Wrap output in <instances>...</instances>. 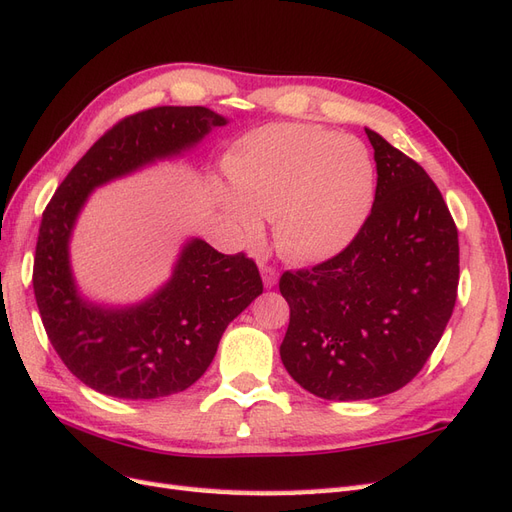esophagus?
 Instances as JSON below:
<instances>
[{"label":"esophagus","mask_w":512,"mask_h":512,"mask_svg":"<svg viewBox=\"0 0 512 512\" xmlns=\"http://www.w3.org/2000/svg\"><path fill=\"white\" fill-rule=\"evenodd\" d=\"M261 279H264L266 287H274L279 281V270L272 266H261Z\"/></svg>","instance_id":"1"}]
</instances>
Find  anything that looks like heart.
<instances>
[{"label":"heart","instance_id":"heart-1","mask_svg":"<svg viewBox=\"0 0 512 512\" xmlns=\"http://www.w3.org/2000/svg\"><path fill=\"white\" fill-rule=\"evenodd\" d=\"M235 192L220 190L222 212L246 242L274 220L279 251L324 261L357 238L376 194L370 149L348 134L309 123H270L248 131L227 157Z\"/></svg>","mask_w":512,"mask_h":512}]
</instances>
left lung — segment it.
<instances>
[{"label":"left lung","instance_id":"8db88e82","mask_svg":"<svg viewBox=\"0 0 512 512\" xmlns=\"http://www.w3.org/2000/svg\"><path fill=\"white\" fill-rule=\"evenodd\" d=\"M376 160L372 214L342 253L283 272L290 305L281 361L324 400H370L424 368L450 322L458 231L426 170L365 129Z\"/></svg>","mask_w":512,"mask_h":512}]
</instances>
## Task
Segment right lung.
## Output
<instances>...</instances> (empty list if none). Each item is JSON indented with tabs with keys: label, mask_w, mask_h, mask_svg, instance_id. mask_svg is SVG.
Listing matches in <instances>:
<instances>
[{
	"label": "right lung",
	"mask_w": 512,
	"mask_h": 512,
	"mask_svg": "<svg viewBox=\"0 0 512 512\" xmlns=\"http://www.w3.org/2000/svg\"><path fill=\"white\" fill-rule=\"evenodd\" d=\"M225 116L203 106H162L106 131L64 177L43 212L34 296L51 346L84 385L112 398L153 400L194 385L214 361L233 318L264 292L244 253L183 244L170 279L142 303L108 307L82 296L69 244L90 192L196 147Z\"/></svg>",
	"instance_id": "1"
}]
</instances>
